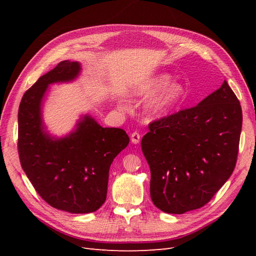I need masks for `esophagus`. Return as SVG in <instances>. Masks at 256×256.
Masks as SVG:
<instances>
[{
    "instance_id": "obj_1",
    "label": "esophagus",
    "mask_w": 256,
    "mask_h": 256,
    "mask_svg": "<svg viewBox=\"0 0 256 256\" xmlns=\"http://www.w3.org/2000/svg\"><path fill=\"white\" fill-rule=\"evenodd\" d=\"M130 138H131V142H132L134 144H138L140 143V140H141V136L138 132H132L130 134Z\"/></svg>"
}]
</instances>
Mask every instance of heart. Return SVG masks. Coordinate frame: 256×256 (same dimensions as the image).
<instances>
[{"label":"heart","mask_w":256,"mask_h":256,"mask_svg":"<svg viewBox=\"0 0 256 256\" xmlns=\"http://www.w3.org/2000/svg\"><path fill=\"white\" fill-rule=\"evenodd\" d=\"M168 74H160L144 82L134 90V96L150 98L162 90L159 96L154 97L146 104V111L154 116L166 115L180 106L186 99V88L182 84L174 82Z\"/></svg>","instance_id":"b5f03b06"}]
</instances>
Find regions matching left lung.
<instances>
[{"label":"left lung","instance_id":"left-lung-1","mask_svg":"<svg viewBox=\"0 0 256 256\" xmlns=\"http://www.w3.org/2000/svg\"><path fill=\"white\" fill-rule=\"evenodd\" d=\"M242 126L226 81L198 106L150 122L141 146L154 205L180 214L207 204L234 171Z\"/></svg>","mask_w":256,"mask_h":256}]
</instances>
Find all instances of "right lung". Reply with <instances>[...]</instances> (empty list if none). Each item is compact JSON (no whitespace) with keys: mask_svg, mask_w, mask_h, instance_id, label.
<instances>
[{"mask_svg":"<svg viewBox=\"0 0 256 256\" xmlns=\"http://www.w3.org/2000/svg\"><path fill=\"white\" fill-rule=\"evenodd\" d=\"M79 62L63 60L23 95L18 112V152L30 182L50 206L72 214L94 212L106 198L114 158L129 143L120 128H104L90 115L63 138L44 130L42 106L52 83L74 81Z\"/></svg>","mask_w":256,"mask_h":256,"instance_id":"obj_1","label":"right lung"}]
</instances>
